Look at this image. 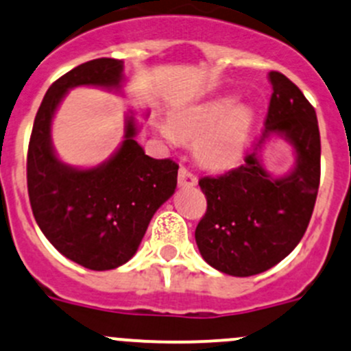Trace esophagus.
<instances>
[{"mask_svg":"<svg viewBox=\"0 0 351 351\" xmlns=\"http://www.w3.org/2000/svg\"><path fill=\"white\" fill-rule=\"evenodd\" d=\"M178 185L182 188L197 185V176H195V173L190 171L185 166H182L178 171Z\"/></svg>","mask_w":351,"mask_h":351,"instance_id":"obj_1","label":"esophagus"}]
</instances>
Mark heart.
I'll return each instance as SVG.
<instances>
[{
  "instance_id": "obj_1",
  "label": "heart",
  "mask_w": 351,
  "mask_h": 351,
  "mask_svg": "<svg viewBox=\"0 0 351 351\" xmlns=\"http://www.w3.org/2000/svg\"><path fill=\"white\" fill-rule=\"evenodd\" d=\"M254 114L247 106H234V99L217 97L173 114L171 124L178 134L201 136L195 141V154L202 165L223 168L239 160L252 129ZM165 136L171 129L163 128Z\"/></svg>"
}]
</instances>
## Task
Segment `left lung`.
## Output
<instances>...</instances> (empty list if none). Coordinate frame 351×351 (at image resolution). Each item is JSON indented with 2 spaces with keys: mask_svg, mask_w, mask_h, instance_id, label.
<instances>
[{
  "mask_svg": "<svg viewBox=\"0 0 351 351\" xmlns=\"http://www.w3.org/2000/svg\"><path fill=\"white\" fill-rule=\"evenodd\" d=\"M272 95L264 131L243 163L198 185L206 212L195 241L202 257L217 271L247 278L281 263L300 243L311 220L322 173V141L315 108L281 72H269ZM269 134H281L297 149V168L271 179L256 151Z\"/></svg>",
  "mask_w": 351,
  "mask_h": 351,
  "instance_id": "1",
  "label": "left lung"
}]
</instances>
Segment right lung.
Returning <instances> with one entry per match:
<instances>
[{
	"label": "right lung",
	"mask_w": 351,
	"mask_h": 351,
	"mask_svg": "<svg viewBox=\"0 0 351 351\" xmlns=\"http://www.w3.org/2000/svg\"><path fill=\"white\" fill-rule=\"evenodd\" d=\"M123 69V60L95 58L55 80L36 112L28 145V197L40 230L58 252L92 271L116 269L134 256L178 178L175 161L145 154L134 139L132 117L117 153L97 168L77 169L55 156L51 119L69 88H119Z\"/></svg>",
	"instance_id": "right-lung-1"
}]
</instances>
